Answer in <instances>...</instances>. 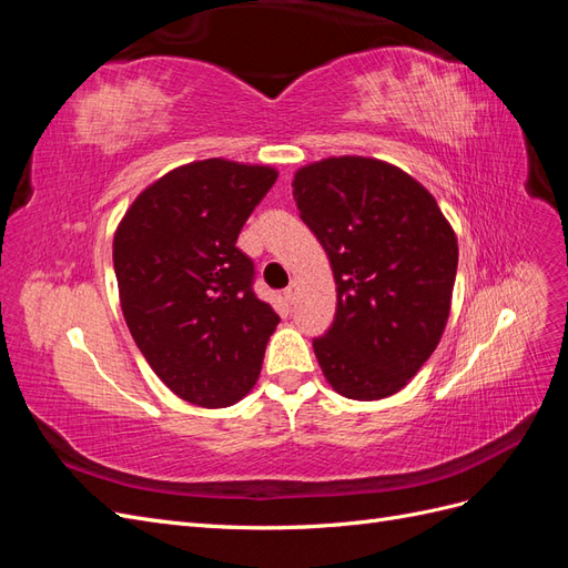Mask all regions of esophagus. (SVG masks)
<instances>
[{
  "label": "esophagus",
  "mask_w": 568,
  "mask_h": 568,
  "mask_svg": "<svg viewBox=\"0 0 568 568\" xmlns=\"http://www.w3.org/2000/svg\"><path fill=\"white\" fill-rule=\"evenodd\" d=\"M296 296H298V284L291 282V284L284 288V298H286L288 303H296Z\"/></svg>",
  "instance_id": "esophagus-1"
}]
</instances>
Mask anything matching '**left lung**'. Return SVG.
<instances>
[{"label":"left lung","mask_w":568,"mask_h":568,"mask_svg":"<svg viewBox=\"0 0 568 568\" xmlns=\"http://www.w3.org/2000/svg\"><path fill=\"white\" fill-rule=\"evenodd\" d=\"M294 199L336 280L334 322L313 338L326 382L353 400L398 393L448 322L453 227L419 182L374 159L307 165L294 178Z\"/></svg>","instance_id":"obj_1"}]
</instances>
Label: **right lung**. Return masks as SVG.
<instances>
[{
    "label": "right lung",
    "instance_id": "1",
    "mask_svg": "<svg viewBox=\"0 0 568 568\" xmlns=\"http://www.w3.org/2000/svg\"><path fill=\"white\" fill-rule=\"evenodd\" d=\"M277 180L272 168L209 159L136 196L113 239L130 334L182 400L227 407L257 382L280 315L255 296V265L236 248Z\"/></svg>",
    "mask_w": 568,
    "mask_h": 568
}]
</instances>
